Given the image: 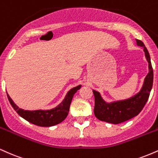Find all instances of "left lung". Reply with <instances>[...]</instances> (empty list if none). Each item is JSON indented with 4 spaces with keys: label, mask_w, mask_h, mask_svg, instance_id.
Returning a JSON list of instances; mask_svg holds the SVG:
<instances>
[{
    "label": "left lung",
    "mask_w": 158,
    "mask_h": 158,
    "mask_svg": "<svg viewBox=\"0 0 158 158\" xmlns=\"http://www.w3.org/2000/svg\"><path fill=\"white\" fill-rule=\"evenodd\" d=\"M136 41L138 46L143 48L146 58L148 62V69H149V72L145 78L142 89L135 97L126 100L119 101L110 104L105 102L99 94L95 90H93L94 99H95L94 111L96 117L99 120L113 123V124H119L128 120L135 117V116L138 115L139 112L143 110V107L145 106L149 97L152 85H153V69H152L151 59L148 51L143 41L138 39H136Z\"/></svg>",
    "instance_id": "1"
}]
</instances>
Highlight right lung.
Segmentation results:
<instances>
[{
  "instance_id": "add662e5",
  "label": "right lung",
  "mask_w": 158,
  "mask_h": 158,
  "mask_svg": "<svg viewBox=\"0 0 158 158\" xmlns=\"http://www.w3.org/2000/svg\"><path fill=\"white\" fill-rule=\"evenodd\" d=\"M81 88V85L75 87L69 90L67 94L64 99L62 102L60 103L56 108L49 110H24L21 109L14 103L10 96L7 94L9 101H10L11 106L16 110L18 114L26 119L28 122L32 123L39 126L43 127H50L55 126L62 122L68 116L69 109H70V103L73 99L74 94Z\"/></svg>"
}]
</instances>
